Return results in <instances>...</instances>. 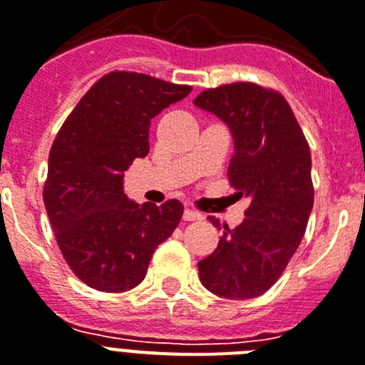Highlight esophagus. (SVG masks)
<instances>
[{"label": "esophagus", "mask_w": 365, "mask_h": 365, "mask_svg": "<svg viewBox=\"0 0 365 365\" xmlns=\"http://www.w3.org/2000/svg\"><path fill=\"white\" fill-rule=\"evenodd\" d=\"M182 218H185V222H195V220H201V218H203V216H201L200 212H195V210L186 209L185 215H182Z\"/></svg>", "instance_id": "34e87169"}]
</instances>
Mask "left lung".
<instances>
[{
	"label": "left lung",
	"instance_id": "left-lung-1",
	"mask_svg": "<svg viewBox=\"0 0 365 365\" xmlns=\"http://www.w3.org/2000/svg\"><path fill=\"white\" fill-rule=\"evenodd\" d=\"M194 104L230 126L235 155L227 179L252 203L235 230L224 225L218 248L197 263L200 279L224 298H254L284 274L313 209L312 155L282 93L237 81L205 89ZM220 230V222L209 216Z\"/></svg>",
	"mask_w": 365,
	"mask_h": 365
}]
</instances>
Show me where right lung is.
<instances>
[{
    "mask_svg": "<svg viewBox=\"0 0 365 365\" xmlns=\"http://www.w3.org/2000/svg\"><path fill=\"white\" fill-rule=\"evenodd\" d=\"M190 86L113 71L96 80L57 132L42 200L63 257L89 287L123 293L143 282L156 246L182 218V203L138 205L123 177L149 153L150 119Z\"/></svg>",
    "mask_w": 365,
    "mask_h": 365,
    "instance_id": "right-lung-1",
    "label": "right lung"
}]
</instances>
